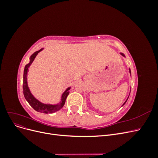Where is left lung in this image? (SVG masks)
<instances>
[{
	"mask_svg": "<svg viewBox=\"0 0 158 158\" xmlns=\"http://www.w3.org/2000/svg\"><path fill=\"white\" fill-rule=\"evenodd\" d=\"M121 55H123V56H125V55H124V54H123V53H121ZM129 72H130V73H131V69H129ZM128 97H129V96H128ZM128 98H127V99H128ZM127 100H126V102H125V103H123V106H124V105H125V103H126V102H127Z\"/></svg>",
	"mask_w": 158,
	"mask_h": 158,
	"instance_id": "obj_1",
	"label": "left lung"
}]
</instances>
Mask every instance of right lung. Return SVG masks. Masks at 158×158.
I'll list each match as a JSON object with an SVG mask.
<instances>
[{"mask_svg":"<svg viewBox=\"0 0 158 158\" xmlns=\"http://www.w3.org/2000/svg\"><path fill=\"white\" fill-rule=\"evenodd\" d=\"M42 50H43V49H41L40 50L35 52L34 53H33L30 57V63L25 66L24 71H23V95H24L26 99L27 100V102L29 103L31 107H32L33 108V109H35V111H37L38 112L44 113H52L59 111V110H60L62 107L64 106L66 99V98H67L68 95L69 94V90L70 89V88H69L66 89V90L63 93V94L62 95L60 103L59 104H56V105H50V104L42 103L41 102L38 101L37 99H35L34 97H33V95L30 92V90L29 88H28L27 82V72H28V69H29L30 66L33 63V61L34 60L37 55Z\"/></svg>","mask_w":158,"mask_h":158,"instance_id":"right-lung-1","label":"right lung"}]
</instances>
